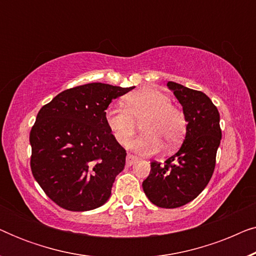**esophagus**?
Here are the masks:
<instances>
[{"label": "esophagus", "instance_id": "1", "mask_svg": "<svg viewBox=\"0 0 256 256\" xmlns=\"http://www.w3.org/2000/svg\"><path fill=\"white\" fill-rule=\"evenodd\" d=\"M138 157L134 156V155H130V154H128V155H127V160H126V162H127V166H130L134 163L138 162Z\"/></svg>", "mask_w": 256, "mask_h": 256}]
</instances>
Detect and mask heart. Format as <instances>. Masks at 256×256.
Listing matches in <instances>:
<instances>
[{
	"label": "heart",
	"mask_w": 256,
	"mask_h": 256,
	"mask_svg": "<svg viewBox=\"0 0 256 256\" xmlns=\"http://www.w3.org/2000/svg\"><path fill=\"white\" fill-rule=\"evenodd\" d=\"M170 96L152 87L138 90L124 98V107H110L104 121L115 141L126 146L141 124L142 135L132 140L129 146L136 152L149 155L162 148V142L172 146L183 138L186 124L182 112L171 104Z\"/></svg>",
	"instance_id": "obj_1"
}]
</instances>
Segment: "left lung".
Wrapping results in <instances>:
<instances>
[{"mask_svg":"<svg viewBox=\"0 0 256 256\" xmlns=\"http://www.w3.org/2000/svg\"><path fill=\"white\" fill-rule=\"evenodd\" d=\"M166 86L183 107L186 132L180 150L164 164L150 163L152 170L142 188L154 205L176 208L197 198L208 184L222 129L219 112L205 93L174 82Z\"/></svg>","mask_w":256,"mask_h":256,"instance_id":"8db88e82","label":"left lung"}]
</instances>
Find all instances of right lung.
<instances>
[{"instance_id":"right-lung-1","label":"right lung","mask_w":256,"mask_h":256,"mask_svg":"<svg viewBox=\"0 0 256 256\" xmlns=\"http://www.w3.org/2000/svg\"><path fill=\"white\" fill-rule=\"evenodd\" d=\"M132 88L86 84L59 93L38 112L30 132L31 171L60 208L90 211L110 199L127 152L108 129L104 110Z\"/></svg>"}]
</instances>
